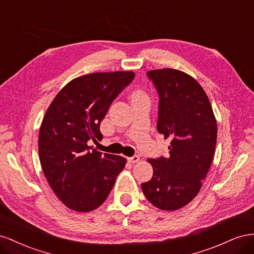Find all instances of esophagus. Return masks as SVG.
<instances>
[{
	"instance_id": "34e87169",
	"label": "esophagus",
	"mask_w": 254,
	"mask_h": 254,
	"mask_svg": "<svg viewBox=\"0 0 254 254\" xmlns=\"http://www.w3.org/2000/svg\"><path fill=\"white\" fill-rule=\"evenodd\" d=\"M139 159H140V157L138 155H133L131 157H127V161L129 163H137V162H139Z\"/></svg>"
}]
</instances>
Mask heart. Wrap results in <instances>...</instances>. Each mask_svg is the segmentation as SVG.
I'll use <instances>...</instances> for the list:
<instances>
[{
    "mask_svg": "<svg viewBox=\"0 0 254 254\" xmlns=\"http://www.w3.org/2000/svg\"><path fill=\"white\" fill-rule=\"evenodd\" d=\"M134 96H141V95H140V93H139V92H136V93H135V95H134Z\"/></svg>",
    "mask_w": 254,
    "mask_h": 254,
    "instance_id": "obj_1",
    "label": "heart"
}]
</instances>
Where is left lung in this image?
<instances>
[{
  "mask_svg": "<svg viewBox=\"0 0 254 254\" xmlns=\"http://www.w3.org/2000/svg\"><path fill=\"white\" fill-rule=\"evenodd\" d=\"M147 76L159 98L156 128L171 142L167 157L148 159L153 177L141 190L154 206L176 211L201 190L213 161L217 123L205 91L190 75L166 68Z\"/></svg>",
  "mask_w": 254,
  "mask_h": 254,
  "instance_id": "8db88e82",
  "label": "left lung"
}]
</instances>
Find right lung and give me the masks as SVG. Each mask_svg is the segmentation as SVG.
Instances as JSON below:
<instances>
[{
    "instance_id": "obj_1",
    "label": "right lung",
    "mask_w": 254,
    "mask_h": 254,
    "mask_svg": "<svg viewBox=\"0 0 254 254\" xmlns=\"http://www.w3.org/2000/svg\"><path fill=\"white\" fill-rule=\"evenodd\" d=\"M134 72L76 77L57 93L42 120L40 164L55 194L76 212H90L110 194L127 159L89 147L101 140L100 125L113 101L131 84Z\"/></svg>"
}]
</instances>
